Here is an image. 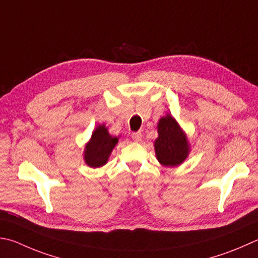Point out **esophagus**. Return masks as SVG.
<instances>
[{"label": "esophagus", "mask_w": 258, "mask_h": 258, "mask_svg": "<svg viewBox=\"0 0 258 258\" xmlns=\"http://www.w3.org/2000/svg\"><path fill=\"white\" fill-rule=\"evenodd\" d=\"M132 139L135 142H140L142 140V133L141 132H135L132 134Z\"/></svg>", "instance_id": "34e87169"}]
</instances>
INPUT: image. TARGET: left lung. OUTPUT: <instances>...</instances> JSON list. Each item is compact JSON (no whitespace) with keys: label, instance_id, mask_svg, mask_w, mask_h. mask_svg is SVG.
Here are the masks:
<instances>
[{"label":"left lung","instance_id":"obj_1","mask_svg":"<svg viewBox=\"0 0 258 258\" xmlns=\"http://www.w3.org/2000/svg\"><path fill=\"white\" fill-rule=\"evenodd\" d=\"M154 150L158 161L166 167L179 166L188 156L189 144L186 134L170 114L159 119Z\"/></svg>","mask_w":258,"mask_h":258}]
</instances>
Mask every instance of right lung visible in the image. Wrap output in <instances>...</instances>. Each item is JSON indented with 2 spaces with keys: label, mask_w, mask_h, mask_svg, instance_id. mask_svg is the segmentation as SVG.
<instances>
[{
  "label": "right lung",
  "mask_w": 258,
  "mask_h": 258,
  "mask_svg": "<svg viewBox=\"0 0 258 258\" xmlns=\"http://www.w3.org/2000/svg\"><path fill=\"white\" fill-rule=\"evenodd\" d=\"M118 143V137H111L106 126H97L91 139L84 149V161L91 168L104 166L108 161L111 151Z\"/></svg>",
  "instance_id": "1"
}]
</instances>
